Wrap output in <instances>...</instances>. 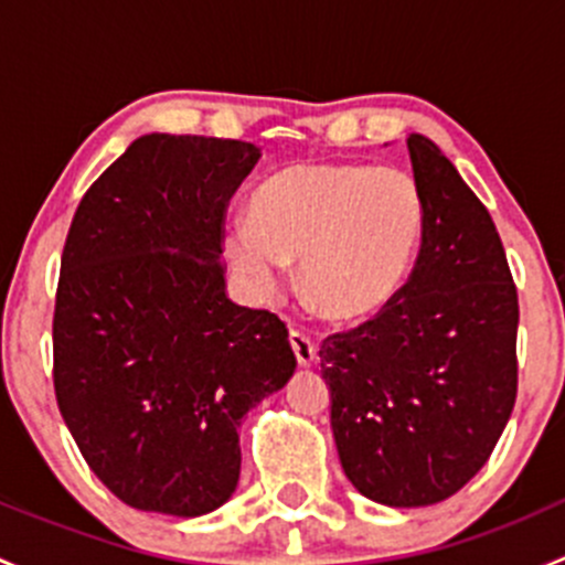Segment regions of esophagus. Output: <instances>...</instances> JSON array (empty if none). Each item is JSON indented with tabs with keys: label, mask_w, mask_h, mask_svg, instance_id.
<instances>
[{
	"label": "esophagus",
	"mask_w": 565,
	"mask_h": 565,
	"mask_svg": "<svg viewBox=\"0 0 565 565\" xmlns=\"http://www.w3.org/2000/svg\"><path fill=\"white\" fill-rule=\"evenodd\" d=\"M289 344H292V352L295 358H298L300 366H311V363L317 361L315 341H311L303 330H295V328L289 330Z\"/></svg>",
	"instance_id": "34e87169"
}]
</instances>
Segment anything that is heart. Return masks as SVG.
Masks as SVG:
<instances>
[{
    "label": "heart",
    "mask_w": 565,
    "mask_h": 565,
    "mask_svg": "<svg viewBox=\"0 0 565 565\" xmlns=\"http://www.w3.org/2000/svg\"><path fill=\"white\" fill-rule=\"evenodd\" d=\"M426 232L409 174L361 163H292L259 182L248 224L224 230V256L254 298L284 287L298 263L306 298L333 319L377 315L404 287Z\"/></svg>",
    "instance_id": "1"
}]
</instances>
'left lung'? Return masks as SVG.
I'll return each instance as SVG.
<instances>
[{
    "mask_svg": "<svg viewBox=\"0 0 565 565\" xmlns=\"http://www.w3.org/2000/svg\"><path fill=\"white\" fill-rule=\"evenodd\" d=\"M426 202L418 259L369 322L319 347L330 429L352 487L393 509L457 494L516 402L520 303L492 215L440 147L407 136Z\"/></svg>",
    "mask_w": 565,
    "mask_h": 565,
    "instance_id": "8db88e82",
    "label": "left lung"
}]
</instances>
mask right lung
<instances>
[{
  "label": "right lung",
  "instance_id": "obj_1",
  "mask_svg": "<svg viewBox=\"0 0 565 565\" xmlns=\"http://www.w3.org/2000/svg\"><path fill=\"white\" fill-rule=\"evenodd\" d=\"M262 158L213 136H139L89 185L62 250L54 391L122 503L202 516L241 478L243 415L295 374L287 324L226 295L224 213Z\"/></svg>",
  "mask_w": 565,
  "mask_h": 565
}]
</instances>
